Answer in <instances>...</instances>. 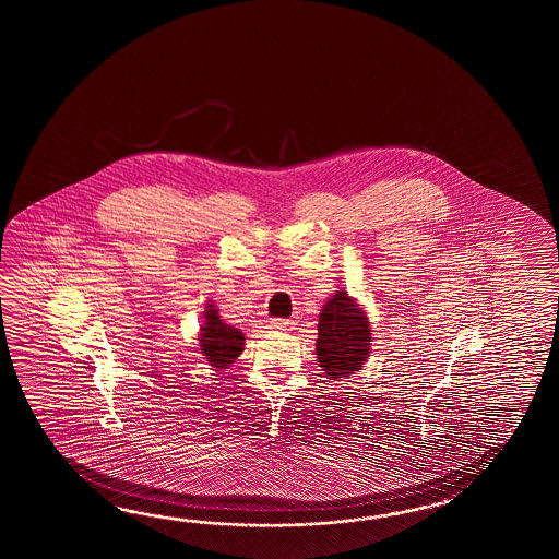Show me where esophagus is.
<instances>
[{"label":"esophagus","instance_id":"esophagus-1","mask_svg":"<svg viewBox=\"0 0 559 559\" xmlns=\"http://www.w3.org/2000/svg\"><path fill=\"white\" fill-rule=\"evenodd\" d=\"M270 328H272V330H277V332H287V330H292V328H294V321L274 318V320L270 321Z\"/></svg>","mask_w":559,"mask_h":559}]
</instances>
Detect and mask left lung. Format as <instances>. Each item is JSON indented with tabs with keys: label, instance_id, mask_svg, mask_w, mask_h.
I'll return each mask as SVG.
<instances>
[{
	"label": "left lung",
	"instance_id": "1",
	"mask_svg": "<svg viewBox=\"0 0 559 559\" xmlns=\"http://www.w3.org/2000/svg\"><path fill=\"white\" fill-rule=\"evenodd\" d=\"M318 332L316 354L328 378H347L368 359V318L344 289L330 297L321 309Z\"/></svg>",
	"mask_w": 559,
	"mask_h": 559
}]
</instances>
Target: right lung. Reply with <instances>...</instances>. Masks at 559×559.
<instances>
[{"mask_svg": "<svg viewBox=\"0 0 559 559\" xmlns=\"http://www.w3.org/2000/svg\"><path fill=\"white\" fill-rule=\"evenodd\" d=\"M243 333L224 323L217 316V309L210 304L205 311V323L202 328V354L214 368H227L234 364V359L241 354L243 349Z\"/></svg>", "mask_w": 559, "mask_h": 559, "instance_id": "obj_1", "label": "right lung"}]
</instances>
